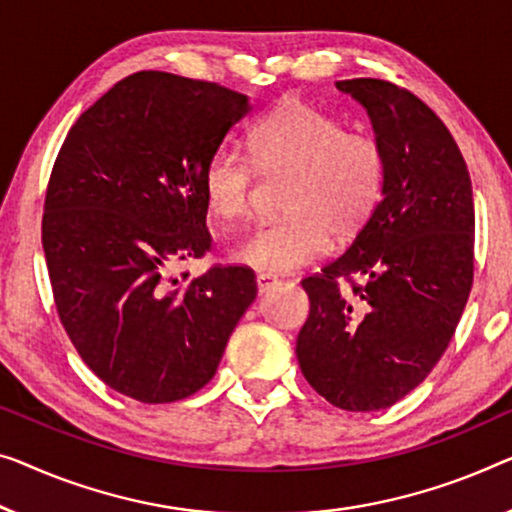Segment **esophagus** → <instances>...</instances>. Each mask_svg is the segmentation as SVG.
I'll return each instance as SVG.
<instances>
[{"label": "esophagus", "instance_id": "esophagus-1", "mask_svg": "<svg viewBox=\"0 0 512 512\" xmlns=\"http://www.w3.org/2000/svg\"><path fill=\"white\" fill-rule=\"evenodd\" d=\"M276 282H278L276 278H271V276H264V273H262V276H257V292H259V296L269 292V289H271L273 285H276Z\"/></svg>", "mask_w": 512, "mask_h": 512}]
</instances>
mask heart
I'll return each mask as SVG.
<instances>
[{"label":"heart","mask_w":512,"mask_h":512,"mask_svg":"<svg viewBox=\"0 0 512 512\" xmlns=\"http://www.w3.org/2000/svg\"><path fill=\"white\" fill-rule=\"evenodd\" d=\"M248 149L264 170H289L287 218L257 227L234 259L264 276H285L329 248L331 234L349 239L368 223L384 193L386 156L368 133L301 101H287L250 128ZM204 202L223 223L250 211L253 163L218 149L202 170Z\"/></svg>","instance_id":"1"}]
</instances>
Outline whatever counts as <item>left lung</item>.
Returning a JSON list of instances; mask_svg holds the SVG:
<instances>
[{"instance_id":"left-lung-1","label":"left lung","mask_w":512,"mask_h":512,"mask_svg":"<svg viewBox=\"0 0 512 512\" xmlns=\"http://www.w3.org/2000/svg\"><path fill=\"white\" fill-rule=\"evenodd\" d=\"M361 103L386 156L384 193L345 253L301 285L310 317L296 340L308 384L347 411H377L430 375L474 282V190L453 135L393 82H335ZM340 277L364 280L349 293Z\"/></svg>"}]
</instances>
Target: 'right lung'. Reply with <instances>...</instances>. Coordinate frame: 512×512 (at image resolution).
I'll return each instance as SVG.
<instances>
[{"instance_id": "obj_1", "label": "right lung", "mask_w": 512, "mask_h": 512, "mask_svg": "<svg viewBox=\"0 0 512 512\" xmlns=\"http://www.w3.org/2000/svg\"><path fill=\"white\" fill-rule=\"evenodd\" d=\"M250 110L248 96L216 82L140 71L61 144L43 213L52 294L82 361L128 398L200 391L255 301L246 266L170 276L211 246L202 170Z\"/></svg>"}]
</instances>
